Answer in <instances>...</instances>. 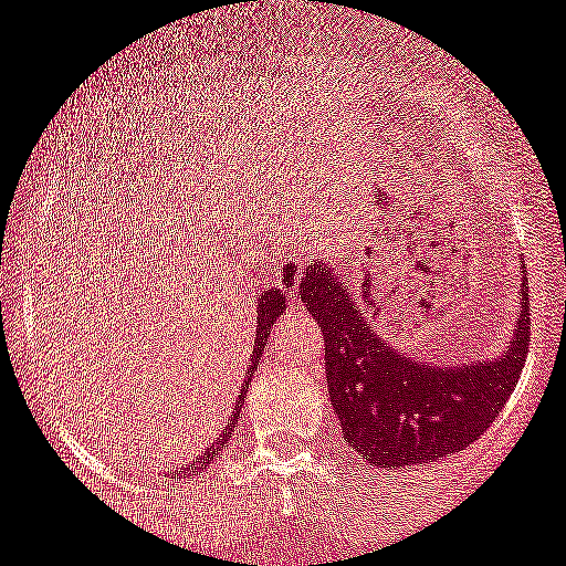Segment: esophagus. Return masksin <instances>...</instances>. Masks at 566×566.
Returning <instances> with one entry per match:
<instances>
[{
    "mask_svg": "<svg viewBox=\"0 0 566 566\" xmlns=\"http://www.w3.org/2000/svg\"><path fill=\"white\" fill-rule=\"evenodd\" d=\"M274 272V280H277L280 289H286V292H297L300 277H303V263L292 261V258H280V261L269 263Z\"/></svg>",
    "mask_w": 566,
    "mask_h": 566,
    "instance_id": "34e87169",
    "label": "esophagus"
}]
</instances>
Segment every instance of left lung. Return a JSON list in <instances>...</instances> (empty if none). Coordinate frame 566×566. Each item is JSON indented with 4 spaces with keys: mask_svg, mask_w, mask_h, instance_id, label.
I'll return each mask as SVG.
<instances>
[{
    "mask_svg": "<svg viewBox=\"0 0 566 566\" xmlns=\"http://www.w3.org/2000/svg\"><path fill=\"white\" fill-rule=\"evenodd\" d=\"M297 297L325 338L333 413L347 448L375 467H411L470 448L503 411L531 344L528 280L520 286V319L500 358L481 364H422L380 342L369 308L355 303L325 263H311Z\"/></svg>",
    "mask_w": 566,
    "mask_h": 566,
    "instance_id": "obj_1",
    "label": "left lung"
}]
</instances>
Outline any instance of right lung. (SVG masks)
Masks as SVG:
<instances>
[{
  "label": "right lung",
  "mask_w": 566,
  "mask_h": 566,
  "mask_svg": "<svg viewBox=\"0 0 566 566\" xmlns=\"http://www.w3.org/2000/svg\"><path fill=\"white\" fill-rule=\"evenodd\" d=\"M289 300H292V294L286 292V289H269V292H263L261 297H258V316H255V344H252V360H250V369H247V380L244 386H250L252 375H255L258 364H261V353H263V344H266L269 338V331H272L274 322L280 319V314H286V305ZM241 406H244V391H241L239 397H235V408L233 413H230L228 424H224L222 436H219L217 441H213V448H208V453L202 455V459L197 461L193 467H186V470H206L208 464H211L213 459H219V450L228 444L230 433H233V428L239 424V413H241Z\"/></svg>",
  "instance_id": "obj_1"
}]
</instances>
